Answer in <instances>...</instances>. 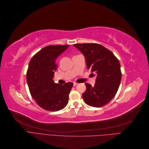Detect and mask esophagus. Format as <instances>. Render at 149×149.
I'll list each match as a JSON object with an SVG mask.
<instances>
[{
  "instance_id": "1",
  "label": "esophagus",
  "mask_w": 149,
  "mask_h": 149,
  "mask_svg": "<svg viewBox=\"0 0 149 149\" xmlns=\"http://www.w3.org/2000/svg\"><path fill=\"white\" fill-rule=\"evenodd\" d=\"M77 84H78L77 83H76V82H74V83H73V86H76Z\"/></svg>"
}]
</instances>
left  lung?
I'll use <instances>...</instances> for the list:
<instances>
[{"mask_svg": "<svg viewBox=\"0 0 149 149\" xmlns=\"http://www.w3.org/2000/svg\"><path fill=\"white\" fill-rule=\"evenodd\" d=\"M74 46L84 55L87 69L97 75L94 86L85 84L86 89L82 95L84 102L93 107L105 106L115 96L120 83L122 73L118 59L100 44L78 43Z\"/></svg>", "mask_w": 149, "mask_h": 149, "instance_id": "1", "label": "left lung"}]
</instances>
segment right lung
Instances as JSON below:
<instances>
[{"mask_svg": "<svg viewBox=\"0 0 149 149\" xmlns=\"http://www.w3.org/2000/svg\"><path fill=\"white\" fill-rule=\"evenodd\" d=\"M69 45H48L31 58L26 81L31 97L37 104L49 111H60L67 105L73 83L56 84L53 78L58 68L56 59Z\"/></svg>", "mask_w": 149, "mask_h": 149, "instance_id": "obj_1", "label": "right lung"}]
</instances>
